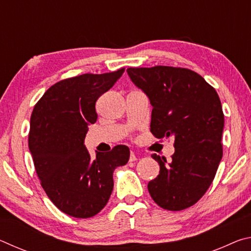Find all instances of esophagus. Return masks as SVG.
<instances>
[{
	"label": "esophagus",
	"instance_id": "esophagus-1",
	"mask_svg": "<svg viewBox=\"0 0 251 251\" xmlns=\"http://www.w3.org/2000/svg\"><path fill=\"white\" fill-rule=\"evenodd\" d=\"M135 160H137V157H136V155L134 154L133 151L130 152V156H129V161H135Z\"/></svg>",
	"mask_w": 251,
	"mask_h": 251
}]
</instances>
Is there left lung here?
I'll return each instance as SVG.
<instances>
[{
    "label": "left lung",
    "instance_id": "obj_1",
    "mask_svg": "<svg viewBox=\"0 0 251 251\" xmlns=\"http://www.w3.org/2000/svg\"><path fill=\"white\" fill-rule=\"evenodd\" d=\"M127 73L151 100V134L174 138L175 146L171 160L151 155L160 171L148 182V192L164 209H186L205 195L223 158L225 121L219 96L188 69L129 67Z\"/></svg>",
    "mask_w": 251,
    "mask_h": 251
}]
</instances>
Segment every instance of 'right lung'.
<instances>
[{
  "label": "right lung",
  "mask_w": 251,
  "mask_h": 251,
  "mask_svg": "<svg viewBox=\"0 0 251 251\" xmlns=\"http://www.w3.org/2000/svg\"><path fill=\"white\" fill-rule=\"evenodd\" d=\"M83 74L59 80L34 106L28 148L41 185L59 210L90 218L106 206L113 173L129 159V148L117 145L92 158L84 139L97 120L96 100L124 73Z\"/></svg>",
  "instance_id": "obj_1"
}]
</instances>
